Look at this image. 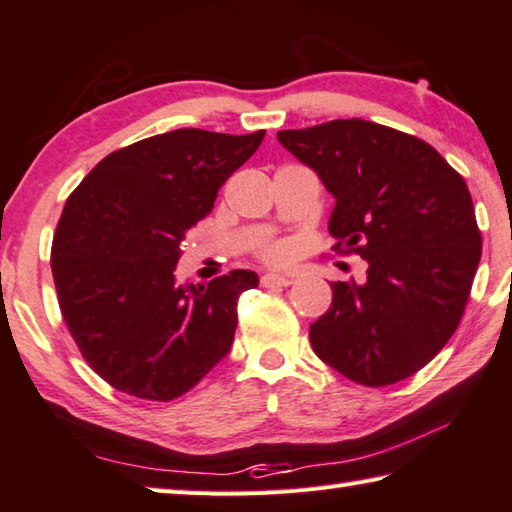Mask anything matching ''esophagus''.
I'll use <instances>...</instances> for the list:
<instances>
[{"label":"esophagus","instance_id":"34e87169","mask_svg":"<svg viewBox=\"0 0 512 512\" xmlns=\"http://www.w3.org/2000/svg\"><path fill=\"white\" fill-rule=\"evenodd\" d=\"M289 284H293V280L287 275H277V273L262 275V287H289Z\"/></svg>","mask_w":512,"mask_h":512}]
</instances>
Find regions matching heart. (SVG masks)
Here are the masks:
<instances>
[{"label":"heart","mask_w":512,"mask_h":512,"mask_svg":"<svg viewBox=\"0 0 512 512\" xmlns=\"http://www.w3.org/2000/svg\"><path fill=\"white\" fill-rule=\"evenodd\" d=\"M259 257H262L266 264L284 266L293 259V244L291 241H273V244H266L259 250Z\"/></svg>","instance_id":"heart-1"}]
</instances>
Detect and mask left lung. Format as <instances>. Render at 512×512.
<instances>
[{"mask_svg":"<svg viewBox=\"0 0 512 512\" xmlns=\"http://www.w3.org/2000/svg\"><path fill=\"white\" fill-rule=\"evenodd\" d=\"M277 140L336 198V253L368 262L363 284L332 282V307L309 327L311 348L363 386L415 375L456 332L481 259L463 176L431 144L366 119Z\"/></svg>","mask_w":512,"mask_h":512,"instance_id":"1","label":"left lung"}]
</instances>
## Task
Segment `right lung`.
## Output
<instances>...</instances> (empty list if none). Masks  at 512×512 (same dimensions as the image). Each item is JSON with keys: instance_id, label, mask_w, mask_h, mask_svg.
<instances>
[{"instance_id": "add662e5", "label": "right lung", "mask_w": 512, "mask_h": 512, "mask_svg": "<svg viewBox=\"0 0 512 512\" xmlns=\"http://www.w3.org/2000/svg\"><path fill=\"white\" fill-rule=\"evenodd\" d=\"M262 140L178 128L106 155L69 194L51 244L58 305L83 359L117 391L176 400L230 352L257 273L178 284L176 264Z\"/></svg>"}]
</instances>
